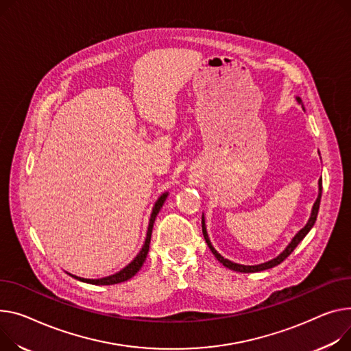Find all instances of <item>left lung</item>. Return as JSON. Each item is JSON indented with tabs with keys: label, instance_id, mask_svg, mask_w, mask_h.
Masks as SVG:
<instances>
[{
	"label": "left lung",
	"instance_id": "obj_1",
	"mask_svg": "<svg viewBox=\"0 0 351 351\" xmlns=\"http://www.w3.org/2000/svg\"><path fill=\"white\" fill-rule=\"evenodd\" d=\"M296 100H298L299 103L302 101L299 97H298ZM320 197H322V178H320V180H319V196H317V199H316V202H315V204H313L312 215H311V219H309L308 224H306L305 227H303V228L298 232V234L292 239V241H291L289 245L284 250V252H281V254H279V255L276 256V258H274V260H271V261H268V263H264V264H260V265H240V264H234V263H231V261L226 260L224 256H221V255L215 250V247L212 245V243H210L208 236H207V231H206V226H204V217H202V230H203L204 240H206L208 248L212 250V252L215 254L216 258H217L226 268H230V269L237 271V272H260V271H264V269L274 268V267H276L278 264H281L282 261H285V258H288V256L292 254V251L298 247V244H299L303 239H305V236L308 234V232L311 231V228L313 227V224H315V221H316V217H317V213H319Z\"/></svg>",
	"mask_w": 351,
	"mask_h": 351
}]
</instances>
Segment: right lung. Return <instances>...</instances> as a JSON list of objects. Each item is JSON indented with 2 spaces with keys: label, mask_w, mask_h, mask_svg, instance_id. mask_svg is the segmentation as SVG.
Segmentation results:
<instances>
[{
  "label": "right lung",
  "mask_w": 351,
  "mask_h": 351,
  "mask_svg": "<svg viewBox=\"0 0 351 351\" xmlns=\"http://www.w3.org/2000/svg\"><path fill=\"white\" fill-rule=\"evenodd\" d=\"M168 193H163L155 203L154 206V210H152V215H151V219H149V226H148V232H147V239H145V244L143 247V250L139 251V254L135 256L134 261L131 264H128L124 269H121L120 272H117L111 276H107V278H101V279H84V278H79V276H75L72 275L73 278L79 279V281L82 282H87V284H93V285H114V284H120V282H124V281H128L130 278H132L139 269H141L147 255H148V251H149V243H151V234H152V227H154V223H155V219L159 213V210L163 204V202H165Z\"/></svg>",
  "instance_id": "add662e5"
}]
</instances>
